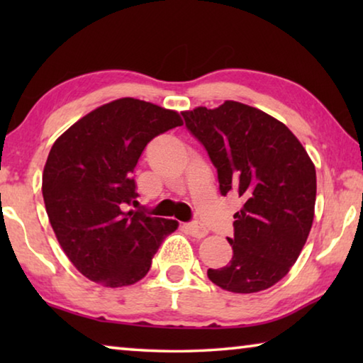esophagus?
Returning a JSON list of instances; mask_svg holds the SVG:
<instances>
[{
    "mask_svg": "<svg viewBox=\"0 0 363 363\" xmlns=\"http://www.w3.org/2000/svg\"><path fill=\"white\" fill-rule=\"evenodd\" d=\"M186 227L187 233H190L192 237H196V238H203L205 235H208V230L205 229L203 225H200L199 223H189L184 225Z\"/></svg>",
    "mask_w": 363,
    "mask_h": 363,
    "instance_id": "obj_1",
    "label": "esophagus"
}]
</instances>
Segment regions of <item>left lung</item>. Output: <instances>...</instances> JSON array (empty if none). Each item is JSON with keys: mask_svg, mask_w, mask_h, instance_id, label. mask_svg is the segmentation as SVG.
Returning a JSON list of instances; mask_svg holds the SVG:
<instances>
[{"mask_svg": "<svg viewBox=\"0 0 363 363\" xmlns=\"http://www.w3.org/2000/svg\"><path fill=\"white\" fill-rule=\"evenodd\" d=\"M186 128L218 169L219 190L243 199L233 214V256L208 269L232 293L267 290L288 274L309 235L315 206V167L288 128L235 101L182 112Z\"/></svg>", "mask_w": 363, "mask_h": 363, "instance_id": "obj_1", "label": "left lung"}]
</instances>
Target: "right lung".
I'll use <instances>...</instances> for the list:
<instances>
[{"label": "right lung", "instance_id": "obj_1", "mask_svg": "<svg viewBox=\"0 0 363 363\" xmlns=\"http://www.w3.org/2000/svg\"><path fill=\"white\" fill-rule=\"evenodd\" d=\"M182 126L155 104L123 97L72 125L49 152L43 199L54 233L84 277L116 288L139 281L177 220L126 211L138 199L133 173L145 145Z\"/></svg>", "mask_w": 363, "mask_h": 363}]
</instances>
